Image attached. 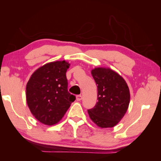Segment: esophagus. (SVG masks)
<instances>
[{
	"instance_id": "1",
	"label": "esophagus",
	"mask_w": 161,
	"mask_h": 161,
	"mask_svg": "<svg viewBox=\"0 0 161 161\" xmlns=\"http://www.w3.org/2000/svg\"><path fill=\"white\" fill-rule=\"evenodd\" d=\"M81 99H82V96H81V95H77V96H76V100L77 101L81 100Z\"/></svg>"
}]
</instances>
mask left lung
<instances>
[{"mask_svg": "<svg viewBox=\"0 0 161 161\" xmlns=\"http://www.w3.org/2000/svg\"><path fill=\"white\" fill-rule=\"evenodd\" d=\"M91 74L97 87L98 102L93 108L88 109V115L100 127H113L128 109L129 87L124 79L110 68H95Z\"/></svg>", "mask_w": 161, "mask_h": 161, "instance_id": "obj_1", "label": "left lung"}]
</instances>
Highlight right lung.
<instances>
[{
  "instance_id": "1",
  "label": "right lung",
  "mask_w": 161,
  "mask_h": 161,
  "mask_svg": "<svg viewBox=\"0 0 161 161\" xmlns=\"http://www.w3.org/2000/svg\"><path fill=\"white\" fill-rule=\"evenodd\" d=\"M70 64L57 61L43 65L30 77L26 100L36 119L46 125L61 120L76 97L68 91L66 71Z\"/></svg>"
}]
</instances>
